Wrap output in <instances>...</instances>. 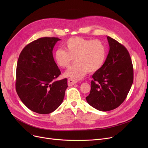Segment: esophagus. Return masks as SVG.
<instances>
[{"label":"esophagus","instance_id":"34e87169","mask_svg":"<svg viewBox=\"0 0 148 148\" xmlns=\"http://www.w3.org/2000/svg\"><path fill=\"white\" fill-rule=\"evenodd\" d=\"M77 83V80H75L72 79H69L68 80V85H69V86H73V85H74V84H75Z\"/></svg>","mask_w":148,"mask_h":148}]
</instances>
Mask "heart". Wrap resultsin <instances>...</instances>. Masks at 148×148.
Returning <instances> with one entry per match:
<instances>
[{"mask_svg":"<svg viewBox=\"0 0 148 148\" xmlns=\"http://www.w3.org/2000/svg\"><path fill=\"white\" fill-rule=\"evenodd\" d=\"M64 47L65 50L58 49L54 51V58L63 68L68 67L75 59V63L65 73L72 79H81L88 72H97L104 65L107 56L106 46L98 40L74 37L69 39Z\"/></svg>","mask_w":148,"mask_h":148,"instance_id":"heart-1","label":"heart"}]
</instances>
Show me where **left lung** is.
Wrapping results in <instances>:
<instances>
[{
	"label": "left lung",
	"instance_id": "obj_1",
	"mask_svg": "<svg viewBox=\"0 0 148 148\" xmlns=\"http://www.w3.org/2000/svg\"><path fill=\"white\" fill-rule=\"evenodd\" d=\"M110 50L103 66L92 75L88 103L107 112L119 107L125 99L133 83V66L127 49L107 36Z\"/></svg>",
	"mask_w": 148,
	"mask_h": 148
}]
</instances>
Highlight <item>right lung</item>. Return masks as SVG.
I'll list each match as a JSON object with an SVG mask.
<instances>
[{
    "label": "right lung",
    "instance_id": "obj_1",
    "mask_svg": "<svg viewBox=\"0 0 148 148\" xmlns=\"http://www.w3.org/2000/svg\"><path fill=\"white\" fill-rule=\"evenodd\" d=\"M60 40L55 37L40 38L27 44L18 59L15 89L30 110L49 114L63 101L67 79L56 80L60 71L53 56V50Z\"/></svg>",
    "mask_w": 148,
    "mask_h": 148
}]
</instances>
